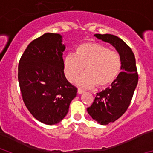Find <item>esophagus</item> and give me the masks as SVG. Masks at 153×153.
Instances as JSON below:
<instances>
[{
    "mask_svg": "<svg viewBox=\"0 0 153 153\" xmlns=\"http://www.w3.org/2000/svg\"><path fill=\"white\" fill-rule=\"evenodd\" d=\"M83 90H81V89H78L77 90V93H78V94H82V93H83Z\"/></svg>",
    "mask_w": 153,
    "mask_h": 153,
    "instance_id": "34e87169",
    "label": "esophagus"
}]
</instances>
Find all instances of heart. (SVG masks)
I'll return each mask as SVG.
<instances>
[{
  "label": "heart",
  "mask_w": 153,
  "mask_h": 153,
  "mask_svg": "<svg viewBox=\"0 0 153 153\" xmlns=\"http://www.w3.org/2000/svg\"><path fill=\"white\" fill-rule=\"evenodd\" d=\"M85 74L77 79L83 86L105 87L111 84L121 69V60L117 52L98 43H85L76 48L63 59V70L67 79L73 81L83 70Z\"/></svg>",
  "instance_id": "1"
}]
</instances>
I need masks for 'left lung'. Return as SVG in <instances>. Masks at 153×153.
Here are the masks:
<instances>
[{
	"instance_id": "1",
	"label": "left lung",
	"mask_w": 153,
	"mask_h": 153,
	"mask_svg": "<svg viewBox=\"0 0 153 153\" xmlns=\"http://www.w3.org/2000/svg\"><path fill=\"white\" fill-rule=\"evenodd\" d=\"M98 39L111 44L119 53L121 60L120 73L111 86L97 93L95 100L87 112L101 125H107L118 120L129 106L138 83L136 59L132 49L122 39L112 34H99Z\"/></svg>"
}]
</instances>
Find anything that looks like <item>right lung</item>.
Segmentation results:
<instances>
[{"mask_svg":"<svg viewBox=\"0 0 153 153\" xmlns=\"http://www.w3.org/2000/svg\"><path fill=\"white\" fill-rule=\"evenodd\" d=\"M61 35L47 33L30 43L20 59L18 81L23 100L40 122L54 125L67 114L77 88L63 72Z\"/></svg>","mask_w":153,"mask_h":153,"instance_id":"obj_1","label":"right lung"}]
</instances>
